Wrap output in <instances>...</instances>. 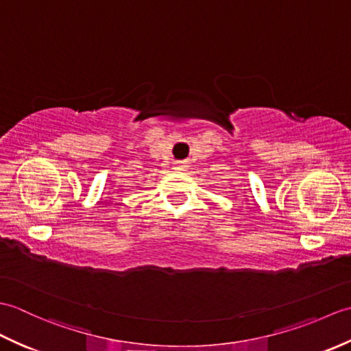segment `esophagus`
<instances>
[{
  "instance_id": "1",
  "label": "esophagus",
  "mask_w": 351,
  "mask_h": 351,
  "mask_svg": "<svg viewBox=\"0 0 351 351\" xmlns=\"http://www.w3.org/2000/svg\"><path fill=\"white\" fill-rule=\"evenodd\" d=\"M173 169H175V170H178V171L185 170V169H187V164H185V162H175Z\"/></svg>"
}]
</instances>
